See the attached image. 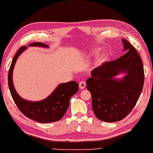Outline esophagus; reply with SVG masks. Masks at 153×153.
I'll use <instances>...</instances> for the list:
<instances>
[{
	"label": "esophagus",
	"instance_id": "esophagus-1",
	"mask_svg": "<svg viewBox=\"0 0 153 153\" xmlns=\"http://www.w3.org/2000/svg\"><path fill=\"white\" fill-rule=\"evenodd\" d=\"M85 82L84 81H80L79 82V88H80V89H84L85 88Z\"/></svg>",
	"mask_w": 153,
	"mask_h": 153
}]
</instances>
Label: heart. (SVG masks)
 <instances>
[{"label": "heart", "mask_w": 153, "mask_h": 153, "mask_svg": "<svg viewBox=\"0 0 153 153\" xmlns=\"http://www.w3.org/2000/svg\"><path fill=\"white\" fill-rule=\"evenodd\" d=\"M100 50L99 49H95V50H93L92 52H91V56H93V57H96V56L99 55V52H100ZM107 59V55L106 54H103L102 55H101L99 58L97 59V61H96V62H97V64H101V63H103L104 61H106V59Z\"/></svg>", "instance_id": "1"}]
</instances>
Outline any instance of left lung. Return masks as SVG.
Listing matches in <instances>:
<instances>
[{"instance_id": "left-lung-1", "label": "left lung", "mask_w": 153, "mask_h": 153, "mask_svg": "<svg viewBox=\"0 0 153 153\" xmlns=\"http://www.w3.org/2000/svg\"><path fill=\"white\" fill-rule=\"evenodd\" d=\"M123 54L91 71L86 80L92 97V109L99 120L118 122L125 118L137 102L144 85L143 62L135 48L122 39ZM124 74L122 79L115 76Z\"/></svg>"}]
</instances>
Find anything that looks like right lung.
I'll list each match as a JSON object with an SVG mask.
<instances>
[{
  "label": "right lung",
  "instance_id": "1",
  "mask_svg": "<svg viewBox=\"0 0 153 153\" xmlns=\"http://www.w3.org/2000/svg\"><path fill=\"white\" fill-rule=\"evenodd\" d=\"M39 47L48 48V45L42 42L31 43L28 47ZM27 47L23 46L19 49L12 60L8 71V87L12 98L19 109L28 118L41 123L57 122L62 118L70 104L71 96L79 90L78 82L70 81L61 83L46 99L39 101H31L22 99L17 94L13 82V71L16 62L21 54Z\"/></svg>",
  "mask_w": 153,
  "mask_h": 153
}]
</instances>
